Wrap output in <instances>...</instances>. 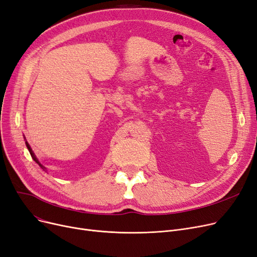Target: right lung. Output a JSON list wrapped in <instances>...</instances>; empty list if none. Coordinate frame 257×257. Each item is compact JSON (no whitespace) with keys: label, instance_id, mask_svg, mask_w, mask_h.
Segmentation results:
<instances>
[{"label":"right lung","instance_id":"right-lung-1","mask_svg":"<svg viewBox=\"0 0 257 257\" xmlns=\"http://www.w3.org/2000/svg\"><path fill=\"white\" fill-rule=\"evenodd\" d=\"M26 146H27V148H28V150H29V152H30V155L32 156V159H33V160H35V161H36V162H37V163H38V164H39V165H40V166L42 167V168H44V167H43V166H42V165H41V164L39 163V161L37 160V158H36V156H35V153H33V152H32V150H31V148H30V146H29V144H28L27 142H26Z\"/></svg>","mask_w":257,"mask_h":257}]
</instances>
